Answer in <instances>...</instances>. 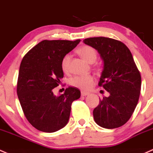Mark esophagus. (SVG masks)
<instances>
[{"label":"esophagus","instance_id":"1","mask_svg":"<svg viewBox=\"0 0 153 153\" xmlns=\"http://www.w3.org/2000/svg\"><path fill=\"white\" fill-rule=\"evenodd\" d=\"M89 92H86V91H81V96L84 97V96L86 95H89Z\"/></svg>","mask_w":153,"mask_h":153}]
</instances>
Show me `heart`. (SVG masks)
<instances>
[{
    "label": "heart",
    "mask_w": 153,
    "mask_h": 153,
    "mask_svg": "<svg viewBox=\"0 0 153 153\" xmlns=\"http://www.w3.org/2000/svg\"><path fill=\"white\" fill-rule=\"evenodd\" d=\"M78 53L86 61L89 63H93L96 61L97 58V53L96 50L94 48L89 45H83L78 50ZM71 56L67 53L62 58L61 66L62 70L64 72H68L70 71V63ZM94 78L91 75H76L70 80V84L78 89L87 90L91 88L94 83Z\"/></svg>",
    "instance_id": "1"
}]
</instances>
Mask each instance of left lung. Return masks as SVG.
Wrapping results in <instances>:
<instances>
[{
	"mask_svg": "<svg viewBox=\"0 0 153 153\" xmlns=\"http://www.w3.org/2000/svg\"><path fill=\"white\" fill-rule=\"evenodd\" d=\"M83 42L100 54L104 67L98 86L110 93L93 111L94 121L108 129L123 126L133 114L141 91V74L131 51L121 41L103 36Z\"/></svg>",
	"mask_w": 153,
	"mask_h": 153,
	"instance_id": "left-lung-1",
	"label": "left lung"
}]
</instances>
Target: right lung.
Returning <instances> with one entry per match:
<instances>
[{
	"instance_id": "add662e5",
	"label": "right lung",
	"mask_w": 153,
	"mask_h": 153,
	"mask_svg": "<svg viewBox=\"0 0 153 153\" xmlns=\"http://www.w3.org/2000/svg\"><path fill=\"white\" fill-rule=\"evenodd\" d=\"M80 42L69 40H43L22 59L17 93L27 120L40 131L53 133L64 128L70 118L72 102L81 97L76 87H68L55 96L53 90L62 82V58Z\"/></svg>"
}]
</instances>
